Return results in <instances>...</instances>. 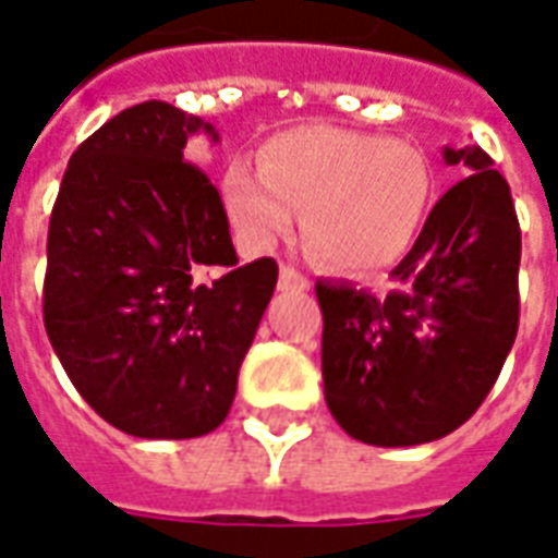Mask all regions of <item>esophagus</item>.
I'll use <instances>...</instances> for the list:
<instances>
[{
  "instance_id": "34e87169",
  "label": "esophagus",
  "mask_w": 558,
  "mask_h": 558,
  "mask_svg": "<svg viewBox=\"0 0 558 558\" xmlns=\"http://www.w3.org/2000/svg\"><path fill=\"white\" fill-rule=\"evenodd\" d=\"M279 288H310V279L300 270H294V267L282 264V270H279Z\"/></svg>"
}]
</instances>
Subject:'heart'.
Segmentation results:
<instances>
[{"label":"heart","mask_w":558,"mask_h":558,"mask_svg":"<svg viewBox=\"0 0 558 558\" xmlns=\"http://www.w3.org/2000/svg\"><path fill=\"white\" fill-rule=\"evenodd\" d=\"M429 195L424 156L409 144L333 125H300L260 146L258 168L234 161L225 213L243 243L270 248L303 213V240L333 270L363 272L409 246Z\"/></svg>","instance_id":"heart-1"}]
</instances>
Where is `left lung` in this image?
I'll return each instance as SVG.
<instances>
[{
  "instance_id": "8db88e82",
  "label": "left lung",
  "mask_w": 558,
  "mask_h": 558,
  "mask_svg": "<svg viewBox=\"0 0 558 558\" xmlns=\"http://www.w3.org/2000/svg\"><path fill=\"white\" fill-rule=\"evenodd\" d=\"M450 185L393 288L375 298L318 282L327 409L351 438L409 448L462 426L496 385L520 324V222L511 189L481 146H445Z\"/></svg>"
}]
</instances>
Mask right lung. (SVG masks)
Masks as SVG:
<instances>
[{"label": "right lung", "mask_w": 558, "mask_h": 558, "mask_svg": "<svg viewBox=\"0 0 558 558\" xmlns=\"http://www.w3.org/2000/svg\"><path fill=\"white\" fill-rule=\"evenodd\" d=\"M209 122L168 101L122 110L69 161L50 213L45 327L71 385L137 438L222 424L272 298V258L236 260L222 197L183 159Z\"/></svg>", "instance_id": "add662e5"}]
</instances>
